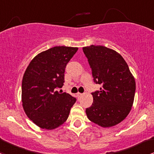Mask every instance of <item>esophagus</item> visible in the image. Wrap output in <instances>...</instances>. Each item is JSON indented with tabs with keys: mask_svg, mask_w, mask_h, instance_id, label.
Wrapping results in <instances>:
<instances>
[{
	"mask_svg": "<svg viewBox=\"0 0 154 154\" xmlns=\"http://www.w3.org/2000/svg\"><path fill=\"white\" fill-rule=\"evenodd\" d=\"M77 97L78 98H80L82 96V95H83V94H81V93H77Z\"/></svg>",
	"mask_w": 154,
	"mask_h": 154,
	"instance_id": "1",
	"label": "esophagus"
}]
</instances>
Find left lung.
Wrapping results in <instances>:
<instances>
[{"instance_id": "8db88e82", "label": "left lung", "mask_w": 154, "mask_h": 154, "mask_svg": "<svg viewBox=\"0 0 154 154\" xmlns=\"http://www.w3.org/2000/svg\"><path fill=\"white\" fill-rule=\"evenodd\" d=\"M100 91L91 93L94 101L85 109L91 122L104 128L122 122L131 110L136 91L134 76L127 63L114 50L103 46L82 48Z\"/></svg>"}]
</instances>
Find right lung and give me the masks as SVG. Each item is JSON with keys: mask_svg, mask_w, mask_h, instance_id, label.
<instances>
[{"mask_svg": "<svg viewBox=\"0 0 154 154\" xmlns=\"http://www.w3.org/2000/svg\"><path fill=\"white\" fill-rule=\"evenodd\" d=\"M78 48L55 46L35 56L22 80L23 108L41 128L52 130L68 119L76 98L57 88L63 85L65 68Z\"/></svg>", "mask_w": 154, "mask_h": 154, "instance_id": "right-lung-1", "label": "right lung"}]
</instances>
